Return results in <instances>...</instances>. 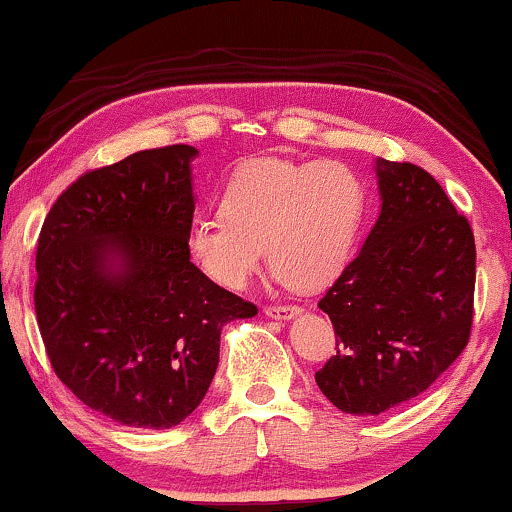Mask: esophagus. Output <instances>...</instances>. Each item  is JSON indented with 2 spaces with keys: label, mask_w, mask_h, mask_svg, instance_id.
I'll list each match as a JSON object with an SVG mask.
<instances>
[{
  "label": "esophagus",
  "mask_w": 512,
  "mask_h": 512,
  "mask_svg": "<svg viewBox=\"0 0 512 512\" xmlns=\"http://www.w3.org/2000/svg\"><path fill=\"white\" fill-rule=\"evenodd\" d=\"M298 312H300V307H295V305H267L264 307V315L272 317V319H283V322L295 317Z\"/></svg>",
  "instance_id": "esophagus-1"
}]
</instances>
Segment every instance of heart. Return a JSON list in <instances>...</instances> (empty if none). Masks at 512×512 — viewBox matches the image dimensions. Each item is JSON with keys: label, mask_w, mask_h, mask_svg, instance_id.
Returning <instances> with one entry per match:
<instances>
[{"label": "heart", "mask_w": 512, "mask_h": 512, "mask_svg": "<svg viewBox=\"0 0 512 512\" xmlns=\"http://www.w3.org/2000/svg\"><path fill=\"white\" fill-rule=\"evenodd\" d=\"M221 214L197 217L188 255L224 288H245L264 260L298 291L329 286L343 272L367 212L365 181L341 162L264 157L226 181Z\"/></svg>", "instance_id": "obj_1"}]
</instances>
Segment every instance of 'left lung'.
<instances>
[{
  "mask_svg": "<svg viewBox=\"0 0 512 512\" xmlns=\"http://www.w3.org/2000/svg\"><path fill=\"white\" fill-rule=\"evenodd\" d=\"M381 212L319 300L336 355L315 374L350 415H381L420 396L458 360L472 329L474 236L436 178L377 159Z\"/></svg>",
  "mask_w": 512,
  "mask_h": 512,
  "instance_id": "obj_1",
  "label": "left lung"
}]
</instances>
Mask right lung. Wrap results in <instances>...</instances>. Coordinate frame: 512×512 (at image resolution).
<instances>
[{"instance_id":"1","label":"right lung","mask_w":512,"mask_h":512,"mask_svg":"<svg viewBox=\"0 0 512 512\" xmlns=\"http://www.w3.org/2000/svg\"><path fill=\"white\" fill-rule=\"evenodd\" d=\"M190 145L88 171L57 197L35 255V315L73 396L126 427L169 429L202 403L221 326L257 307L190 262Z\"/></svg>"}]
</instances>
